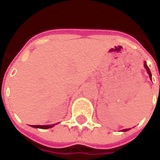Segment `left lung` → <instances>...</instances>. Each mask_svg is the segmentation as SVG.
<instances>
[{"label": "left lung", "mask_w": 160, "mask_h": 160, "mask_svg": "<svg viewBox=\"0 0 160 160\" xmlns=\"http://www.w3.org/2000/svg\"><path fill=\"white\" fill-rule=\"evenodd\" d=\"M144 66H145V68H146V69H147V71H148V74H149V76H150V79H151L152 73H151V72H150V70H149V68H148V67L147 66V64H146V62H145ZM127 130H128V128H127V129H124L123 131H127Z\"/></svg>", "instance_id": "1"}]
</instances>
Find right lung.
<instances>
[{
	"label": "right lung",
	"mask_w": 160,
	"mask_h": 160,
	"mask_svg": "<svg viewBox=\"0 0 160 160\" xmlns=\"http://www.w3.org/2000/svg\"><path fill=\"white\" fill-rule=\"evenodd\" d=\"M56 124H51V125H32V127L38 128H42V129H46V128H49L54 127Z\"/></svg>",
	"instance_id": "right-lung-1"
}]
</instances>
